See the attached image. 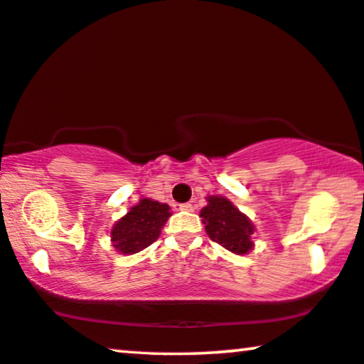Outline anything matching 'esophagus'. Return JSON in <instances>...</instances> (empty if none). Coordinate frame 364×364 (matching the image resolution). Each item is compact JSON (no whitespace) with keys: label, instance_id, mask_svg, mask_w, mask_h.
Returning a JSON list of instances; mask_svg holds the SVG:
<instances>
[{"label":"esophagus","instance_id":"esophagus-1","mask_svg":"<svg viewBox=\"0 0 364 364\" xmlns=\"http://www.w3.org/2000/svg\"><path fill=\"white\" fill-rule=\"evenodd\" d=\"M178 208H181L182 212H193V205L192 203H182Z\"/></svg>","mask_w":364,"mask_h":364}]
</instances>
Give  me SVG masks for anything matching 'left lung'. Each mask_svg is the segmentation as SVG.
Returning <instances> with one entry per match:
<instances>
[{
  "label": "left lung",
  "mask_w": 364,
  "mask_h": 364,
  "mask_svg": "<svg viewBox=\"0 0 364 364\" xmlns=\"http://www.w3.org/2000/svg\"><path fill=\"white\" fill-rule=\"evenodd\" d=\"M207 202V207L200 210L207 235L235 255H247L255 247L252 221L221 195H210Z\"/></svg>",
  "instance_id": "obj_1"
}]
</instances>
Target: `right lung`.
<instances>
[{"instance_id": "obj_1", "label": "right lung", "mask_w": 364, "mask_h": 364, "mask_svg": "<svg viewBox=\"0 0 364 364\" xmlns=\"http://www.w3.org/2000/svg\"><path fill=\"white\" fill-rule=\"evenodd\" d=\"M171 207L152 198H141L112 226V243L119 255H136L159 238L171 217Z\"/></svg>"}]
</instances>
